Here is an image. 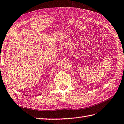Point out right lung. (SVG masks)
<instances>
[{"instance_id":"1","label":"right lung","mask_w":124,"mask_h":124,"mask_svg":"<svg viewBox=\"0 0 124 124\" xmlns=\"http://www.w3.org/2000/svg\"><path fill=\"white\" fill-rule=\"evenodd\" d=\"M41 93H40V94H37V95H41ZM26 96H27V95H26ZM27 96H28V95H27Z\"/></svg>"}]
</instances>
